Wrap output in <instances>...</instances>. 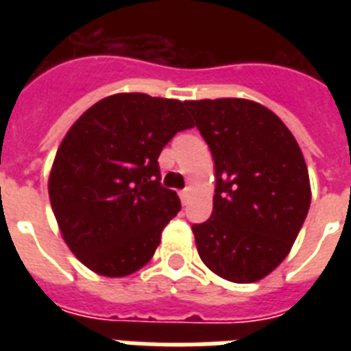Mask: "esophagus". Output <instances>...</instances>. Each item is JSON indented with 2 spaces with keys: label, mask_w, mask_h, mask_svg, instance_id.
<instances>
[{
  "label": "esophagus",
  "mask_w": 351,
  "mask_h": 351,
  "mask_svg": "<svg viewBox=\"0 0 351 351\" xmlns=\"http://www.w3.org/2000/svg\"><path fill=\"white\" fill-rule=\"evenodd\" d=\"M180 200H182V204L186 206L187 200H189V189H182V191H180Z\"/></svg>",
  "instance_id": "1"
}]
</instances>
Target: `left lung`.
I'll return each mask as SVG.
<instances>
[{
    "label": "left lung",
    "instance_id": "1",
    "mask_svg": "<svg viewBox=\"0 0 351 351\" xmlns=\"http://www.w3.org/2000/svg\"><path fill=\"white\" fill-rule=\"evenodd\" d=\"M215 160L213 213L193 224L202 262L256 282L288 256L310 209L308 167L282 120L242 98L186 101Z\"/></svg>",
    "mask_w": 351,
    "mask_h": 351
}]
</instances>
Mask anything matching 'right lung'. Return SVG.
Returning a JSON list of instances; mask_svg holds the SVG:
<instances>
[{"label":"right lung","mask_w":351,"mask_h":351,"mask_svg":"<svg viewBox=\"0 0 351 351\" xmlns=\"http://www.w3.org/2000/svg\"><path fill=\"white\" fill-rule=\"evenodd\" d=\"M191 127L186 104L143 93L107 96L74 121L52 164L49 198L82 264L104 277H127L151 261L182 208L160 184L158 156Z\"/></svg>","instance_id":"1"}]
</instances>
